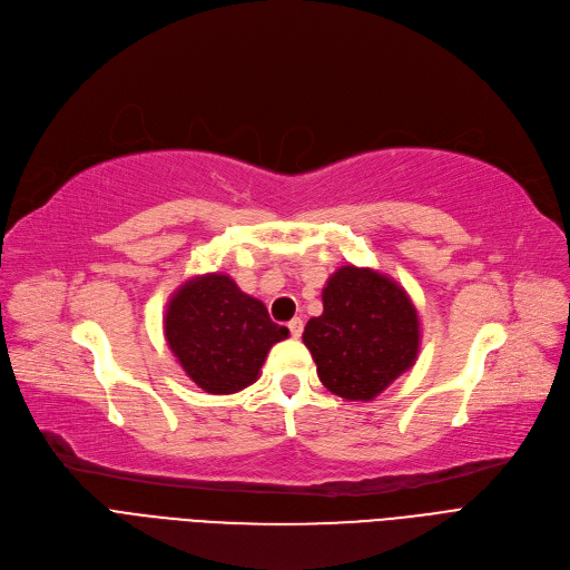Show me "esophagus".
I'll return each mask as SVG.
<instances>
[{
  "label": "esophagus",
  "instance_id": "obj_1",
  "mask_svg": "<svg viewBox=\"0 0 570 570\" xmlns=\"http://www.w3.org/2000/svg\"><path fill=\"white\" fill-rule=\"evenodd\" d=\"M289 334L294 336V338H299L302 336V332H304V320L302 317H294V320H289Z\"/></svg>",
  "mask_w": 570,
  "mask_h": 570
}]
</instances>
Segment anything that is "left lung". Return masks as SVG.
<instances>
[{
  "label": "left lung",
  "mask_w": 570,
  "mask_h": 570,
  "mask_svg": "<svg viewBox=\"0 0 570 570\" xmlns=\"http://www.w3.org/2000/svg\"><path fill=\"white\" fill-rule=\"evenodd\" d=\"M322 315L304 343L322 385L347 401H373L420 352V317L405 289L373 268L341 266L322 289Z\"/></svg>",
  "instance_id": "obj_1"
}]
</instances>
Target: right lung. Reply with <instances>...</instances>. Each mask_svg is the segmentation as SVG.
I'll return each mask as SVG.
<instances>
[{"mask_svg": "<svg viewBox=\"0 0 570 570\" xmlns=\"http://www.w3.org/2000/svg\"><path fill=\"white\" fill-rule=\"evenodd\" d=\"M165 336L189 381L208 394H234L257 381L268 350L289 332L229 276L206 274L174 292Z\"/></svg>", "mask_w": 570, "mask_h": 570, "instance_id": "1", "label": "right lung"}]
</instances>
